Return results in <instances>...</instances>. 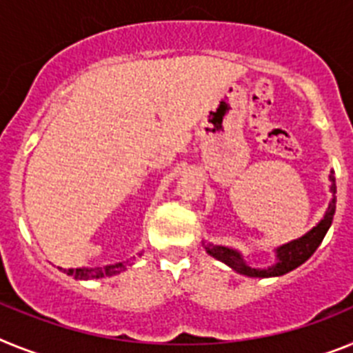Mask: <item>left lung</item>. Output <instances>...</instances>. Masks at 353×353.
<instances>
[{"label": "left lung", "mask_w": 353, "mask_h": 353, "mask_svg": "<svg viewBox=\"0 0 353 353\" xmlns=\"http://www.w3.org/2000/svg\"><path fill=\"white\" fill-rule=\"evenodd\" d=\"M330 194H332V201L329 202V208L325 211L323 219L318 222L316 228H312L311 231L305 232L302 238H296V240L290 241V243H284L281 247L275 249V256H277V263L274 266H268V268H252L245 263L243 256H241L238 250L229 249V247H222V245H206V252L210 256H213L214 259L225 263L228 266H231L234 272L241 275H247V277H279V275H284L291 270H295L296 266H300L302 263H305L309 257L314 254V250L320 247L321 240L325 238L327 231H329L330 223H332L334 213H336V177L334 172H330Z\"/></svg>", "instance_id": "left-lung-1"}]
</instances>
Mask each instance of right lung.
Masks as SVG:
<instances>
[{"label":"right lung","instance_id":"right-lung-1","mask_svg":"<svg viewBox=\"0 0 353 353\" xmlns=\"http://www.w3.org/2000/svg\"><path fill=\"white\" fill-rule=\"evenodd\" d=\"M122 270H125L124 263H117V265H108L104 268H69L63 270L67 275L74 279H103V277H112L115 274H121Z\"/></svg>","mask_w":353,"mask_h":353}]
</instances>
